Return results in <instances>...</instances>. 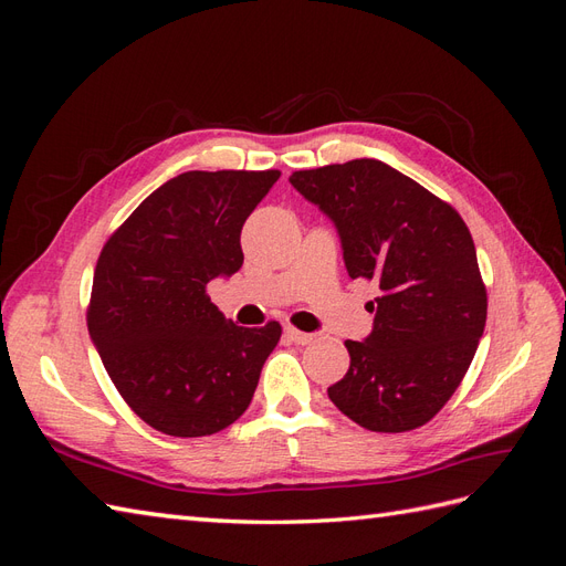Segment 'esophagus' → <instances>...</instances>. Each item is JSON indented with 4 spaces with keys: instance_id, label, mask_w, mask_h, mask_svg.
<instances>
[{
    "instance_id": "obj_1",
    "label": "esophagus",
    "mask_w": 566,
    "mask_h": 566,
    "mask_svg": "<svg viewBox=\"0 0 566 566\" xmlns=\"http://www.w3.org/2000/svg\"><path fill=\"white\" fill-rule=\"evenodd\" d=\"M285 335H287V339H290V342H295V345H310V342L314 339V335H310V333H302V331L293 328V325H287V328H285Z\"/></svg>"
}]
</instances>
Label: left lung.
Wrapping results in <instances>:
<instances>
[{"label": "left lung", "mask_w": 566, "mask_h": 566, "mask_svg": "<svg viewBox=\"0 0 566 566\" xmlns=\"http://www.w3.org/2000/svg\"><path fill=\"white\" fill-rule=\"evenodd\" d=\"M290 184L339 233L352 279L375 281L373 333L347 339L349 370L331 401L370 432L430 422L472 364L486 325V287L462 217L380 160L300 169Z\"/></svg>", "instance_id": "left-lung-1"}]
</instances>
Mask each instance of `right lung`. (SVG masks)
I'll return each mask as SVG.
<instances>
[{
    "mask_svg": "<svg viewBox=\"0 0 566 566\" xmlns=\"http://www.w3.org/2000/svg\"><path fill=\"white\" fill-rule=\"evenodd\" d=\"M279 169L184 172L98 254L87 328L113 385L153 430L208 437L245 413L281 323L241 328L205 287L243 266L241 231Z\"/></svg>",
    "mask_w": 566,
    "mask_h": 566,
    "instance_id": "obj_1",
    "label": "right lung"
}]
</instances>
